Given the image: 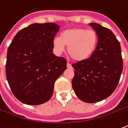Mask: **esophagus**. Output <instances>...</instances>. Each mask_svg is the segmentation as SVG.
Instances as JSON below:
<instances>
[{
  "label": "esophagus",
  "instance_id": "esophagus-1",
  "mask_svg": "<svg viewBox=\"0 0 128 128\" xmlns=\"http://www.w3.org/2000/svg\"><path fill=\"white\" fill-rule=\"evenodd\" d=\"M67 68H69V69H72V65H71L70 63H69V62H68L67 63Z\"/></svg>",
  "mask_w": 128,
  "mask_h": 128
}]
</instances>
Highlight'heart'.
<instances>
[{
  "instance_id": "b5f03b06",
  "label": "heart",
  "mask_w": 128,
  "mask_h": 128,
  "mask_svg": "<svg viewBox=\"0 0 128 128\" xmlns=\"http://www.w3.org/2000/svg\"><path fill=\"white\" fill-rule=\"evenodd\" d=\"M98 36L93 30L84 28H72L64 30L61 38L56 36L52 40L54 52L57 54L68 46V52L75 61L80 62L88 58L95 51Z\"/></svg>"
}]
</instances>
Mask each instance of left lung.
Here are the masks:
<instances>
[{"instance_id": "left-lung-1", "label": "left lung", "mask_w": 128, "mask_h": 128, "mask_svg": "<svg viewBox=\"0 0 128 128\" xmlns=\"http://www.w3.org/2000/svg\"><path fill=\"white\" fill-rule=\"evenodd\" d=\"M98 36L97 46L85 60L72 64V88L82 102L95 103L111 95L123 70L120 42L112 31L100 24L89 23Z\"/></svg>"}]
</instances>
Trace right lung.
Returning <instances> with one entry per match:
<instances>
[{
	"label": "right lung",
	"instance_id": "add662e5",
	"mask_svg": "<svg viewBox=\"0 0 128 128\" xmlns=\"http://www.w3.org/2000/svg\"><path fill=\"white\" fill-rule=\"evenodd\" d=\"M60 26L52 22L34 23L19 31L8 49L6 74L15 97L36 106L47 102L67 61L54 54L52 40Z\"/></svg>",
	"mask_w": 128,
	"mask_h": 128
}]
</instances>
